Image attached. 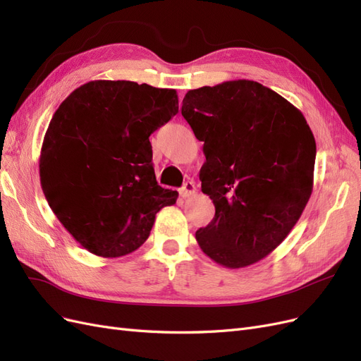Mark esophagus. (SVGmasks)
Segmentation results:
<instances>
[{
    "label": "esophagus",
    "mask_w": 361,
    "mask_h": 361,
    "mask_svg": "<svg viewBox=\"0 0 361 361\" xmlns=\"http://www.w3.org/2000/svg\"><path fill=\"white\" fill-rule=\"evenodd\" d=\"M195 194V185H194V182H185L183 183V187L180 188V195L183 199H187V197H191V195H194Z\"/></svg>",
    "instance_id": "1"
}]
</instances>
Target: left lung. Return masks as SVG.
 Segmentation results:
<instances>
[{
    "label": "left lung",
    "instance_id": "1",
    "mask_svg": "<svg viewBox=\"0 0 361 361\" xmlns=\"http://www.w3.org/2000/svg\"><path fill=\"white\" fill-rule=\"evenodd\" d=\"M182 116L203 141L199 178L215 206L195 239L218 265H253L285 241L310 199L312 130L297 106L250 80L190 90Z\"/></svg>",
    "mask_w": 361,
    "mask_h": 361
}]
</instances>
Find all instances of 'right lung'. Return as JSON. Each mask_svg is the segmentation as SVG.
Here are the masks:
<instances>
[{
	"label": "right lung",
	"instance_id": "right-lung-1",
	"mask_svg": "<svg viewBox=\"0 0 361 361\" xmlns=\"http://www.w3.org/2000/svg\"><path fill=\"white\" fill-rule=\"evenodd\" d=\"M179 110L174 89L94 80L75 89L43 137V194L90 253L120 257L143 245L155 215L178 200L158 185L149 137Z\"/></svg>",
	"mask_w": 361,
	"mask_h": 361
}]
</instances>
